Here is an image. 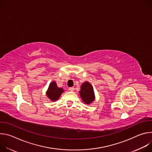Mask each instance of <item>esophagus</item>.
<instances>
[{"label": "esophagus", "mask_w": 152, "mask_h": 152, "mask_svg": "<svg viewBox=\"0 0 152 152\" xmlns=\"http://www.w3.org/2000/svg\"><path fill=\"white\" fill-rule=\"evenodd\" d=\"M69 90H70V91L73 92V91H74V90H75V88H74V87H70V88H69Z\"/></svg>", "instance_id": "esophagus-1"}]
</instances>
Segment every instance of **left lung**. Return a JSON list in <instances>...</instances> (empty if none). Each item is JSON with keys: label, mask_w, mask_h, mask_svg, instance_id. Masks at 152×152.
I'll use <instances>...</instances> for the list:
<instances>
[{"label": "left lung", "mask_w": 152, "mask_h": 152, "mask_svg": "<svg viewBox=\"0 0 152 152\" xmlns=\"http://www.w3.org/2000/svg\"><path fill=\"white\" fill-rule=\"evenodd\" d=\"M80 88L79 93L82 101L87 104L91 103L95 99L92 85L88 82H85L82 84Z\"/></svg>", "instance_id": "obj_1"}]
</instances>
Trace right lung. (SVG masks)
<instances>
[{
    "mask_svg": "<svg viewBox=\"0 0 152 152\" xmlns=\"http://www.w3.org/2000/svg\"><path fill=\"white\" fill-rule=\"evenodd\" d=\"M64 92V90L61 88H59L55 81L52 82L49 86L48 90L46 92V96L51 101L57 100L62 93Z\"/></svg>",
    "mask_w": 152,
    "mask_h": 152,
    "instance_id": "obj_1",
    "label": "right lung"
}]
</instances>
